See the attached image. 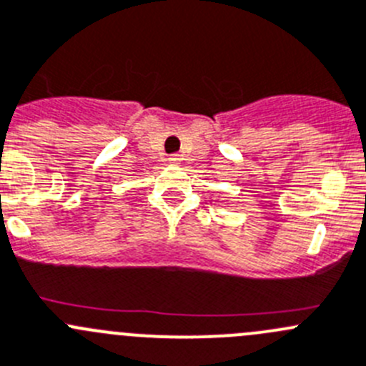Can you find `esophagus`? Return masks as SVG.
Segmentation results:
<instances>
[{
    "label": "esophagus",
    "instance_id": "1",
    "mask_svg": "<svg viewBox=\"0 0 366 366\" xmlns=\"http://www.w3.org/2000/svg\"><path fill=\"white\" fill-rule=\"evenodd\" d=\"M168 161L172 162V164H179V162H180V155H169Z\"/></svg>",
    "mask_w": 366,
    "mask_h": 366
}]
</instances>
